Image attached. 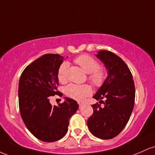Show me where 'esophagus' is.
<instances>
[{"label":"esophagus","mask_w":155,"mask_h":155,"mask_svg":"<svg viewBox=\"0 0 155 155\" xmlns=\"http://www.w3.org/2000/svg\"><path fill=\"white\" fill-rule=\"evenodd\" d=\"M83 104H82V103H79V108H81V106H83Z\"/></svg>","instance_id":"obj_1"}]
</instances>
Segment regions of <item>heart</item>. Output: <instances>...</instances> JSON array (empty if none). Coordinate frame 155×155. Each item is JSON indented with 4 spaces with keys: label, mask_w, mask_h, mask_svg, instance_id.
Here are the masks:
<instances>
[{
    "label": "heart",
    "mask_w": 155,
    "mask_h": 155,
    "mask_svg": "<svg viewBox=\"0 0 155 155\" xmlns=\"http://www.w3.org/2000/svg\"><path fill=\"white\" fill-rule=\"evenodd\" d=\"M74 61L85 72L88 74V79L92 84L101 87L104 84L106 79V70L100 67L99 63L93 57L89 54H81L75 58ZM68 63L63 62L58 71V79L60 82L66 81L68 76ZM92 88L88 84H70L65 88V94L68 97L78 101H82L92 94Z\"/></svg>",
    "instance_id": "obj_1"
}]
</instances>
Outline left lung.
I'll list each match as a JSON object with an SVG mask.
<instances>
[{"label": "left lung", "instance_id": "1", "mask_svg": "<svg viewBox=\"0 0 155 155\" xmlns=\"http://www.w3.org/2000/svg\"><path fill=\"white\" fill-rule=\"evenodd\" d=\"M108 70L104 84L93 97L104 102L92 105L93 114L87 120L92 134L101 139H111L120 133L128 122L135 101V85L130 71L120 57L110 51L101 50L96 54Z\"/></svg>", "mask_w": 155, "mask_h": 155}]
</instances>
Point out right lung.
<instances>
[{"label":"right lung","instance_id":"right-lung-1","mask_svg":"<svg viewBox=\"0 0 155 155\" xmlns=\"http://www.w3.org/2000/svg\"><path fill=\"white\" fill-rule=\"evenodd\" d=\"M64 57L47 54L28 65L19 81V106L23 122L39 140L54 142L66 134L69 120L77 109L76 101L65 97L58 106H52L49 97L63 94L57 90L58 71Z\"/></svg>","mask_w":155,"mask_h":155}]
</instances>
